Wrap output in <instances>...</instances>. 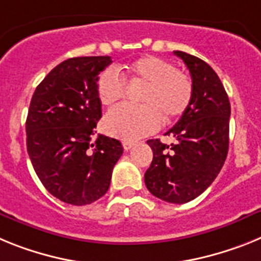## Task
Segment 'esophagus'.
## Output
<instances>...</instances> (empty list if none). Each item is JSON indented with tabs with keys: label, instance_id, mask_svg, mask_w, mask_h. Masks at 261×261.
Segmentation results:
<instances>
[{
	"label": "esophagus",
	"instance_id": "esophagus-1",
	"mask_svg": "<svg viewBox=\"0 0 261 261\" xmlns=\"http://www.w3.org/2000/svg\"><path fill=\"white\" fill-rule=\"evenodd\" d=\"M122 146H123L124 151H130V149L135 146V143H133V142H123V143H122Z\"/></svg>",
	"mask_w": 261,
	"mask_h": 261
}]
</instances>
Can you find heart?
I'll return each mask as SVG.
<instances>
[{"label":"heart","instance_id":"b5f03b06","mask_svg":"<svg viewBox=\"0 0 261 261\" xmlns=\"http://www.w3.org/2000/svg\"><path fill=\"white\" fill-rule=\"evenodd\" d=\"M118 73L130 81L143 84L139 108L119 106L109 113L103 128L112 137L133 142L155 133L165 121H173L184 114L193 98L190 77L178 71L169 62L156 56H143L117 71L109 68L97 81V94L101 103L113 106L124 96L126 85Z\"/></svg>","mask_w":261,"mask_h":261}]
</instances>
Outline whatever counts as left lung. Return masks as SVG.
Instances as JSON below:
<instances>
[{"mask_svg":"<svg viewBox=\"0 0 261 261\" xmlns=\"http://www.w3.org/2000/svg\"><path fill=\"white\" fill-rule=\"evenodd\" d=\"M192 76L193 98L180 121L168 131L177 143L147 140L153 152L144 173L147 189L165 202H189L210 187L228 151L230 101L218 74L207 63L174 51Z\"/></svg>","mask_w":261,"mask_h":261,"instance_id":"8db88e82","label":"left lung"}]
</instances>
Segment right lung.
<instances>
[{
  "label": "right lung",
  "instance_id": "1",
  "mask_svg": "<svg viewBox=\"0 0 261 261\" xmlns=\"http://www.w3.org/2000/svg\"><path fill=\"white\" fill-rule=\"evenodd\" d=\"M110 56L72 58L56 65L36 87L26 119L27 152L42 184L71 205H89L108 192L121 142L98 135L102 117L98 74Z\"/></svg>",
  "mask_w": 261,
  "mask_h": 261
}]
</instances>
